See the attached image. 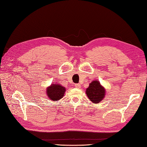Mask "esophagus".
Masks as SVG:
<instances>
[{"label":"esophagus","mask_w":147,"mask_h":147,"mask_svg":"<svg viewBox=\"0 0 147 147\" xmlns=\"http://www.w3.org/2000/svg\"><path fill=\"white\" fill-rule=\"evenodd\" d=\"M80 86H81V85L79 83H78V84H75V87L77 88H80Z\"/></svg>","instance_id":"1"}]
</instances>
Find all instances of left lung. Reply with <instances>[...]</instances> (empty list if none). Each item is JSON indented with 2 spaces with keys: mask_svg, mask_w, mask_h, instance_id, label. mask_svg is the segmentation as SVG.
Masks as SVG:
<instances>
[{
  "mask_svg": "<svg viewBox=\"0 0 147 147\" xmlns=\"http://www.w3.org/2000/svg\"><path fill=\"white\" fill-rule=\"evenodd\" d=\"M86 93L93 103H99L105 97V90L98 81H93L86 89Z\"/></svg>",
  "mask_w": 147,
  "mask_h": 147,
  "instance_id": "1",
  "label": "left lung"
}]
</instances>
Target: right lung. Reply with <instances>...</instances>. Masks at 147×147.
I'll return each mask as SVG.
<instances>
[{"mask_svg": "<svg viewBox=\"0 0 147 147\" xmlns=\"http://www.w3.org/2000/svg\"><path fill=\"white\" fill-rule=\"evenodd\" d=\"M65 91V88L61 85L53 84L47 88V94L51 100L58 101L64 96Z\"/></svg>", "mask_w": 147, "mask_h": 147, "instance_id": "right-lung-1", "label": "right lung"}]
</instances>
